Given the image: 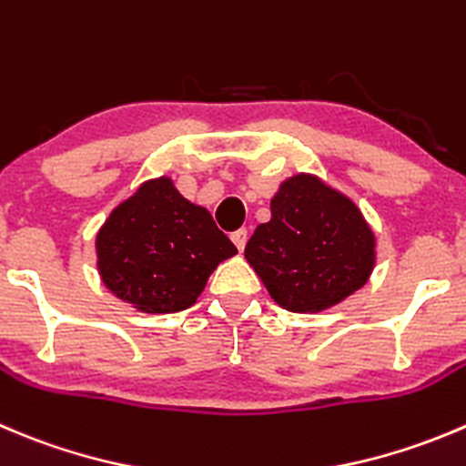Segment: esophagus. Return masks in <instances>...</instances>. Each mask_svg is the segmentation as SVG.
<instances>
[{"instance_id": "obj_1", "label": "esophagus", "mask_w": 466, "mask_h": 466, "mask_svg": "<svg viewBox=\"0 0 466 466\" xmlns=\"http://www.w3.org/2000/svg\"><path fill=\"white\" fill-rule=\"evenodd\" d=\"M246 241H248V232L246 229H237V232L232 234V243L237 246L238 252H243V248H246Z\"/></svg>"}]
</instances>
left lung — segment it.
<instances>
[{"mask_svg":"<svg viewBox=\"0 0 466 466\" xmlns=\"http://www.w3.org/2000/svg\"><path fill=\"white\" fill-rule=\"evenodd\" d=\"M376 238L358 207L320 179L298 175L270 200V220L246 246L248 264L284 309L337 305L369 279Z\"/></svg>","mask_w":466,"mask_h":466,"instance_id":"1","label":"left lung"}]
</instances>
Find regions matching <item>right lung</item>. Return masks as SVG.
<instances>
[{
    "mask_svg": "<svg viewBox=\"0 0 466 466\" xmlns=\"http://www.w3.org/2000/svg\"><path fill=\"white\" fill-rule=\"evenodd\" d=\"M232 255L237 248L209 211L179 196L168 177L143 184L97 234L102 282L147 314L191 307L216 266Z\"/></svg>",
    "mask_w": 466,
    "mask_h": 466,
    "instance_id": "1",
    "label": "right lung"
}]
</instances>
